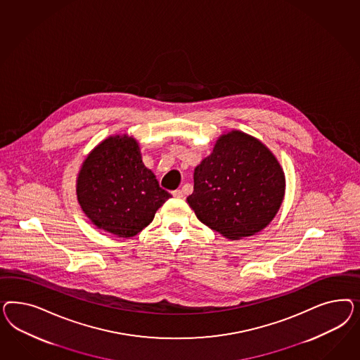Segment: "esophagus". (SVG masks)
Wrapping results in <instances>:
<instances>
[{"label": "esophagus", "mask_w": 360, "mask_h": 360, "mask_svg": "<svg viewBox=\"0 0 360 360\" xmlns=\"http://www.w3.org/2000/svg\"><path fill=\"white\" fill-rule=\"evenodd\" d=\"M173 196H174V198H178V199H181V198H184V191H182V190H179V188H178V190H174V191H173Z\"/></svg>", "instance_id": "1"}]
</instances>
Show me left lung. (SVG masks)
<instances>
[{
	"label": "left lung",
	"mask_w": 360,
	"mask_h": 360,
	"mask_svg": "<svg viewBox=\"0 0 360 360\" xmlns=\"http://www.w3.org/2000/svg\"><path fill=\"white\" fill-rule=\"evenodd\" d=\"M285 178L269 149L251 136L229 131L194 172L187 198L198 219L231 240L266 227L283 202Z\"/></svg>",
	"instance_id": "8db88e82"
}]
</instances>
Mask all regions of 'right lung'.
Segmentation results:
<instances>
[{"mask_svg":"<svg viewBox=\"0 0 360 360\" xmlns=\"http://www.w3.org/2000/svg\"><path fill=\"white\" fill-rule=\"evenodd\" d=\"M77 193L91 221L120 238L137 235L172 198L142 164L139 143L128 136L109 137L88 154Z\"/></svg>","mask_w":360,"mask_h":360,"instance_id":"obj_1","label":"right lung"}]
</instances>
